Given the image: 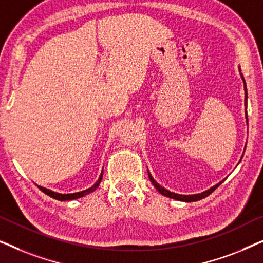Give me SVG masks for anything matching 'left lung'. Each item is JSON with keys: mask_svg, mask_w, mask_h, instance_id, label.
I'll return each mask as SVG.
<instances>
[{"mask_svg": "<svg viewBox=\"0 0 263 263\" xmlns=\"http://www.w3.org/2000/svg\"><path fill=\"white\" fill-rule=\"evenodd\" d=\"M239 71H240V70H239ZM240 78H242V80H243V84H244V92H246V98H244V105H246V118H247V123H248V116H247V100H248L247 85H246V80H244V78H243L242 74H240ZM242 158H243V156H242ZM242 158H240V160H242ZM240 160H239V161H240ZM148 177H149V181L152 182V184L154 185V188H156V189L158 190V192H159V193L161 194V195H164V196H166V197H170V199H174V200H177V201H183V202H194V201H199V200L204 199V197L210 195L211 193H213L214 190L217 189L218 186L220 185L221 183L225 181V179H222V181L219 182L218 184L213 185V186H212V188H210V189L204 190V192H202V193L193 194V195H182V194L172 193V192H170V190L165 189L164 186H161L160 184H158V183L156 182V179H154V178L152 177V175L149 174V171H148Z\"/></svg>", "mask_w": 263, "mask_h": 263, "instance_id": "left-lung-1", "label": "left lung"}]
</instances>
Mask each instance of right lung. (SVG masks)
<instances>
[{"label": "right lung", "instance_id": "right-lung-1", "mask_svg": "<svg viewBox=\"0 0 263 263\" xmlns=\"http://www.w3.org/2000/svg\"><path fill=\"white\" fill-rule=\"evenodd\" d=\"M102 179H103V171H102V174L99 175L98 181H97V182L95 183V184H93V185L91 186V188L82 190V192L71 193V194H61V193H56V192H52V190L46 189V188H44V186H41V185H38V188L41 189L43 193H45L46 195H49L50 197H52V199H55V200H59V201H70V200H75V199H80V197H84V196H86V195H88V194H91V193L95 192V190L99 186L100 182H102Z\"/></svg>", "mask_w": 263, "mask_h": 263}]
</instances>
